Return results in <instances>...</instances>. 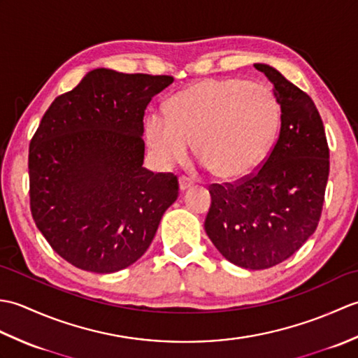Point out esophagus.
I'll return each instance as SVG.
<instances>
[{
  "label": "esophagus",
  "instance_id": "1",
  "mask_svg": "<svg viewBox=\"0 0 358 358\" xmlns=\"http://www.w3.org/2000/svg\"><path fill=\"white\" fill-rule=\"evenodd\" d=\"M192 185H194V180L191 177H186V175L180 177V189H181V191H186V189H189Z\"/></svg>",
  "mask_w": 358,
  "mask_h": 358
}]
</instances>
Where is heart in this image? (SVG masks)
Returning <instances> with one entry per match:
<instances>
[{"mask_svg":"<svg viewBox=\"0 0 358 358\" xmlns=\"http://www.w3.org/2000/svg\"><path fill=\"white\" fill-rule=\"evenodd\" d=\"M281 109L269 87L243 78H209L172 98L171 117L152 113L148 138L164 166L185 162L195 143L201 162L224 180L257 169L280 126Z\"/></svg>","mask_w":358,"mask_h":358,"instance_id":"b5f03b06","label":"heart"}]
</instances>
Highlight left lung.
Masks as SVG:
<instances>
[{"label":"left lung","mask_w":358,"mask_h":358,"mask_svg":"<svg viewBox=\"0 0 358 358\" xmlns=\"http://www.w3.org/2000/svg\"><path fill=\"white\" fill-rule=\"evenodd\" d=\"M281 108L278 138L255 172L209 186L204 229L226 260L268 269L294 255L317 229L329 177L324 126L310 96L268 64Z\"/></svg>","instance_id":"1"}]
</instances>
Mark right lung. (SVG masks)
<instances>
[{
    "mask_svg": "<svg viewBox=\"0 0 358 358\" xmlns=\"http://www.w3.org/2000/svg\"><path fill=\"white\" fill-rule=\"evenodd\" d=\"M171 75L89 72L57 96L29 146L30 212L75 268L110 273L146 252L178 178L143 167L144 112Z\"/></svg>",
    "mask_w": 358,
    "mask_h": 358,
    "instance_id": "1",
    "label": "right lung"
}]
</instances>
